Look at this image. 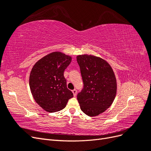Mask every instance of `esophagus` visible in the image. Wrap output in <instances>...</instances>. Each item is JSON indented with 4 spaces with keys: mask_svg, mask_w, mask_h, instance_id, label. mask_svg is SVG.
I'll return each instance as SVG.
<instances>
[{
    "mask_svg": "<svg viewBox=\"0 0 151 151\" xmlns=\"http://www.w3.org/2000/svg\"><path fill=\"white\" fill-rule=\"evenodd\" d=\"M72 93H73V94H74V96H76V95H77V90L76 89L72 90Z\"/></svg>",
    "mask_w": 151,
    "mask_h": 151,
    "instance_id": "obj_1",
    "label": "esophagus"
}]
</instances>
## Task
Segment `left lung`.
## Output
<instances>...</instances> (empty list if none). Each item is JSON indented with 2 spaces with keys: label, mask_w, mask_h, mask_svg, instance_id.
I'll return each instance as SVG.
<instances>
[{
  "label": "left lung",
  "mask_w": 151,
  "mask_h": 151,
  "mask_svg": "<svg viewBox=\"0 0 151 151\" xmlns=\"http://www.w3.org/2000/svg\"><path fill=\"white\" fill-rule=\"evenodd\" d=\"M83 81L77 94L81 110L90 116H98L111 106L116 93V81L112 68L103 59L93 55L77 57Z\"/></svg>",
  "instance_id": "left-lung-1"
}]
</instances>
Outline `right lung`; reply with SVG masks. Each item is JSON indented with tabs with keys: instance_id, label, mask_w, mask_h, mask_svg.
Segmentation results:
<instances>
[{
	"instance_id": "obj_1",
	"label": "right lung",
	"mask_w": 151,
	"mask_h": 151,
	"mask_svg": "<svg viewBox=\"0 0 151 151\" xmlns=\"http://www.w3.org/2000/svg\"><path fill=\"white\" fill-rule=\"evenodd\" d=\"M72 58L53 52L41 58L31 71L29 87L35 101L45 111L53 113L64 108L74 95L67 88L63 76Z\"/></svg>"
}]
</instances>
